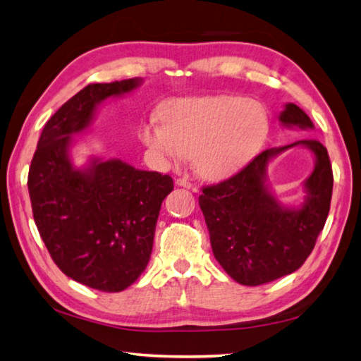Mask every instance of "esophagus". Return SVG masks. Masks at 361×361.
Here are the masks:
<instances>
[{
	"mask_svg": "<svg viewBox=\"0 0 361 361\" xmlns=\"http://www.w3.org/2000/svg\"><path fill=\"white\" fill-rule=\"evenodd\" d=\"M175 185L176 186H181V188H186V189H191L192 188V183L186 180V178H176L175 180Z\"/></svg>",
	"mask_w": 361,
	"mask_h": 361,
	"instance_id": "1",
	"label": "esophagus"
}]
</instances>
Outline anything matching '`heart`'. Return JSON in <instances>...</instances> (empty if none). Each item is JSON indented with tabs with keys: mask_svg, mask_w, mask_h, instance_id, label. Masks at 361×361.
Returning a JSON list of instances; mask_svg holds the SVG:
<instances>
[{
	"mask_svg": "<svg viewBox=\"0 0 361 361\" xmlns=\"http://www.w3.org/2000/svg\"><path fill=\"white\" fill-rule=\"evenodd\" d=\"M162 121L151 119L140 138L159 162L178 164L192 154L205 178H226L258 154L269 133L264 106L240 97H202L167 103Z\"/></svg>",
	"mask_w": 361,
	"mask_h": 361,
	"instance_id": "1",
	"label": "heart"
}]
</instances>
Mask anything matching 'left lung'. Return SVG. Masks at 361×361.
<instances>
[{
	"label": "left lung",
	"mask_w": 361,
	"mask_h": 361,
	"mask_svg": "<svg viewBox=\"0 0 361 361\" xmlns=\"http://www.w3.org/2000/svg\"><path fill=\"white\" fill-rule=\"evenodd\" d=\"M279 121L290 129H314L309 116L295 103H286ZM299 144L314 152L316 167L305 182V202L293 209L278 202L265 172L274 157ZM331 194V162L319 140H299L262 151L239 173L204 188L199 195L213 255L235 282L247 286L288 276L314 250L328 218Z\"/></svg>",
	"instance_id": "obj_1"
}]
</instances>
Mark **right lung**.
<instances>
[{"label":"right lung","mask_w":361,"mask_h":361,"mask_svg":"<svg viewBox=\"0 0 361 361\" xmlns=\"http://www.w3.org/2000/svg\"><path fill=\"white\" fill-rule=\"evenodd\" d=\"M132 78L89 84L46 122L28 172L36 228L65 276L94 290H126L148 266L162 200L172 176L138 170L121 159L73 166V135L92 124L109 97L142 85Z\"/></svg>","instance_id":"obj_1"}]
</instances>
